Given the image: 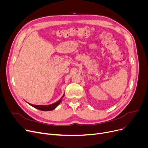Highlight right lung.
I'll list each match as a JSON object with an SVG mask.
<instances>
[{
	"label": "right lung",
	"instance_id": "1",
	"mask_svg": "<svg viewBox=\"0 0 148 148\" xmlns=\"http://www.w3.org/2000/svg\"><path fill=\"white\" fill-rule=\"evenodd\" d=\"M64 96V95H63V97L62 98H63V97ZM62 98H60L58 101H57L56 103H54V104H50V105H47V106H42V105H39V106H37V105H32L31 104H29L30 106H31L32 107H34L38 110H41V111H51L54 109H55L57 107H58L59 106V104L61 103L62 101Z\"/></svg>",
	"mask_w": 148,
	"mask_h": 148
}]
</instances>
